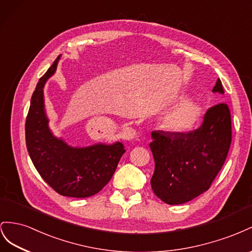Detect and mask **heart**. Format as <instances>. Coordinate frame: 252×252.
Listing matches in <instances>:
<instances>
[{"label":"heart","instance_id":"1","mask_svg":"<svg viewBox=\"0 0 252 252\" xmlns=\"http://www.w3.org/2000/svg\"><path fill=\"white\" fill-rule=\"evenodd\" d=\"M202 118V106L192 99H187L164 117L163 126L173 133H187L193 130Z\"/></svg>","mask_w":252,"mask_h":252}]
</instances>
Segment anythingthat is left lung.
I'll return each mask as SVG.
<instances>
[{
  "label": "left lung",
  "mask_w": 252,
  "mask_h": 252,
  "mask_svg": "<svg viewBox=\"0 0 252 252\" xmlns=\"http://www.w3.org/2000/svg\"><path fill=\"white\" fill-rule=\"evenodd\" d=\"M213 93L224 94L218 79ZM150 149L155 161L151 186L169 205L190 202L210 188L231 145V115L226 103L210 107L198 128L187 133L153 131Z\"/></svg>",
  "instance_id": "1"
}]
</instances>
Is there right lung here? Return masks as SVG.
<instances>
[{"instance_id": "1", "label": "right lung", "mask_w": 252, "mask_h": 252, "mask_svg": "<svg viewBox=\"0 0 252 252\" xmlns=\"http://www.w3.org/2000/svg\"><path fill=\"white\" fill-rule=\"evenodd\" d=\"M59 58L60 56L40 78L32 96L25 124L26 147L34 168L57 193L69 197H90L111 181L126 150L121 142L73 148L49 130L43 88L56 71Z\"/></svg>"}]
</instances>
